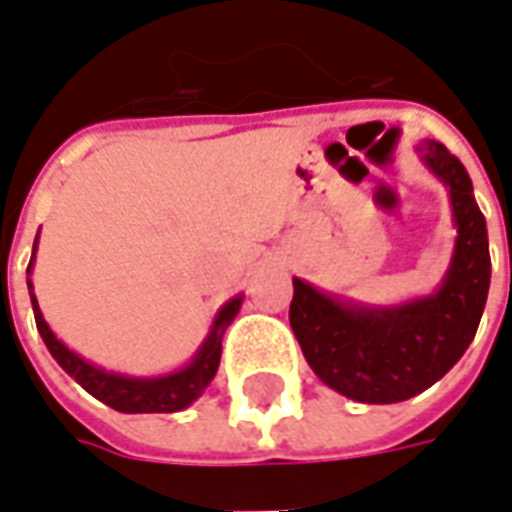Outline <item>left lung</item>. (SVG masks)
<instances>
[{
    "label": "left lung",
    "mask_w": 512,
    "mask_h": 512,
    "mask_svg": "<svg viewBox=\"0 0 512 512\" xmlns=\"http://www.w3.org/2000/svg\"><path fill=\"white\" fill-rule=\"evenodd\" d=\"M425 167L450 189L455 252L436 293L397 307H362L293 279L290 326L315 376L359 403H400L425 392L474 340L483 318L491 255L472 178L447 147L425 139Z\"/></svg>",
    "instance_id": "8db88e82"
}]
</instances>
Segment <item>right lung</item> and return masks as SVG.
<instances>
[{"label":"right lung","mask_w":512,"mask_h":512,"mask_svg":"<svg viewBox=\"0 0 512 512\" xmlns=\"http://www.w3.org/2000/svg\"><path fill=\"white\" fill-rule=\"evenodd\" d=\"M38 246V238H35ZM32 260H35V249H32ZM32 260H29L27 277L32 271ZM27 285L32 288V282L27 279ZM32 296V310H35V323H38V332L43 337V343L49 348V354L57 359V365L68 373V376L82 384L93 397H98L101 403L112 406L115 411L123 414H172L180 408L191 406L197 397L205 392V386L211 384L216 370H219V359H222V337L224 329L233 323V318L241 310V301L244 296H235L224 304L219 315L213 318V326L205 343L200 345V351L194 354L189 365L175 373L156 378H131L120 376V373H109L104 367L90 365L87 359L79 354H73L71 348L57 340V334L51 332L49 323L43 321V312L38 307L35 293Z\"/></svg>","instance_id":"right-lung-1"}]
</instances>
